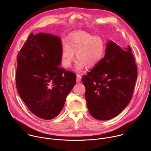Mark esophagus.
I'll use <instances>...</instances> for the list:
<instances>
[{
    "instance_id": "obj_1",
    "label": "esophagus",
    "mask_w": 151,
    "mask_h": 151,
    "mask_svg": "<svg viewBox=\"0 0 151 151\" xmlns=\"http://www.w3.org/2000/svg\"><path fill=\"white\" fill-rule=\"evenodd\" d=\"M81 75L79 74L76 75V82L78 83H79L81 81Z\"/></svg>"
}]
</instances>
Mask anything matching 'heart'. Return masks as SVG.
Wrapping results in <instances>:
<instances>
[{
	"mask_svg": "<svg viewBox=\"0 0 151 151\" xmlns=\"http://www.w3.org/2000/svg\"><path fill=\"white\" fill-rule=\"evenodd\" d=\"M106 43L100 36L85 32L73 33L69 37L67 44H64L61 51L63 66L69 68L74 61L76 54L75 69L80 71L87 66L93 68L100 63L104 56Z\"/></svg>",
	"mask_w": 151,
	"mask_h": 151,
	"instance_id": "heart-1",
	"label": "heart"
}]
</instances>
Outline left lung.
<instances>
[{
	"label": "left lung",
	"instance_id": "8db88e82",
	"mask_svg": "<svg viewBox=\"0 0 151 151\" xmlns=\"http://www.w3.org/2000/svg\"><path fill=\"white\" fill-rule=\"evenodd\" d=\"M137 76L132 48H121L109 41L100 63L82 78L91 115L109 120L118 115L133 97Z\"/></svg>",
	"mask_w": 151,
	"mask_h": 151
}]
</instances>
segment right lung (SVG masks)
I'll return each mask as SVG.
<instances>
[{"label": "right lung", "instance_id": "1", "mask_svg": "<svg viewBox=\"0 0 151 151\" xmlns=\"http://www.w3.org/2000/svg\"><path fill=\"white\" fill-rule=\"evenodd\" d=\"M62 44L58 36L31 33L17 55L18 93L37 117L52 119L61 111L76 75L60 68Z\"/></svg>", "mask_w": 151, "mask_h": 151}]
</instances>
